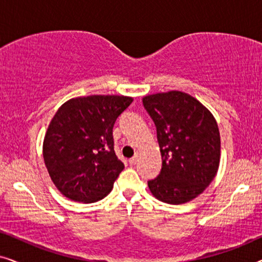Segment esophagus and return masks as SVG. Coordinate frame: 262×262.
<instances>
[{"label": "esophagus", "instance_id": "34e87169", "mask_svg": "<svg viewBox=\"0 0 262 262\" xmlns=\"http://www.w3.org/2000/svg\"><path fill=\"white\" fill-rule=\"evenodd\" d=\"M137 161H138V156H134L132 159L128 160V163H130L131 166H135V164L137 163Z\"/></svg>", "mask_w": 262, "mask_h": 262}]
</instances>
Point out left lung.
<instances>
[{"label":"left lung","mask_w":262,"mask_h":262,"mask_svg":"<svg viewBox=\"0 0 262 262\" xmlns=\"http://www.w3.org/2000/svg\"><path fill=\"white\" fill-rule=\"evenodd\" d=\"M143 106L156 126L162 168L148 181L152 195L179 205L205 191L216 177L221 136L212 113L187 93L146 95Z\"/></svg>","instance_id":"obj_1"}]
</instances>
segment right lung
Instances as JSON below:
<instances>
[{
    "mask_svg": "<svg viewBox=\"0 0 262 262\" xmlns=\"http://www.w3.org/2000/svg\"><path fill=\"white\" fill-rule=\"evenodd\" d=\"M132 101L124 95H91L59 107L46 131L42 156L64 196L95 203L112 191L124 169L114 152L113 126Z\"/></svg>",
    "mask_w": 262,
    "mask_h": 262,
    "instance_id": "right-lung-1",
    "label": "right lung"
}]
</instances>
